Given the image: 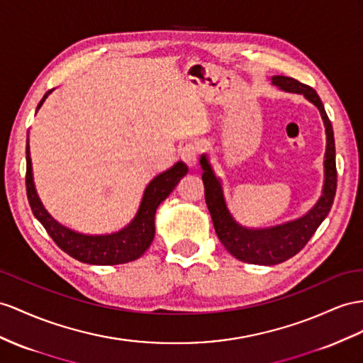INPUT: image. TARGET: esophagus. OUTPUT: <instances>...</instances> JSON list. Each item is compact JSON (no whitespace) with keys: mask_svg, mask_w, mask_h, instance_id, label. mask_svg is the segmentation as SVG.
Returning <instances> with one entry per match:
<instances>
[{"mask_svg":"<svg viewBox=\"0 0 363 363\" xmlns=\"http://www.w3.org/2000/svg\"><path fill=\"white\" fill-rule=\"evenodd\" d=\"M198 147L194 144H185L179 148V156L181 160L187 164L189 167L196 165L198 162Z\"/></svg>","mask_w":363,"mask_h":363,"instance_id":"obj_1","label":"esophagus"}]
</instances>
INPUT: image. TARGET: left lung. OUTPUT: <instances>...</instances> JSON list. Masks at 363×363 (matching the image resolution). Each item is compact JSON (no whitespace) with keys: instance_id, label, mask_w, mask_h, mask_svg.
<instances>
[{"instance_id":"obj_1","label":"left lung","mask_w":363,"mask_h":363,"mask_svg":"<svg viewBox=\"0 0 363 363\" xmlns=\"http://www.w3.org/2000/svg\"><path fill=\"white\" fill-rule=\"evenodd\" d=\"M272 84L279 90L303 95L305 99H308L311 104L318 107L322 116L325 135H327V148H325L323 161L325 179L322 196L315 202V206L303 216L288 220L285 224L267 228L244 227L230 213L220 179L213 170L208 156L203 153L199 160L203 189H206V202L219 240L231 256L242 262L256 265H276L299 253L314 235V231L319 228L323 219L328 216L337 187L336 147H334L333 125L319 95L310 86H305L288 77H272Z\"/></svg>"}]
</instances>
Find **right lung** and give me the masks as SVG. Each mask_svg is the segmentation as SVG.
<instances>
[{
	"instance_id": "right-lung-1",
	"label": "right lung",
	"mask_w": 363,
	"mask_h": 363,
	"mask_svg": "<svg viewBox=\"0 0 363 363\" xmlns=\"http://www.w3.org/2000/svg\"><path fill=\"white\" fill-rule=\"evenodd\" d=\"M53 90L55 89L45 93L38 107H36V111L41 108L44 101ZM26 162L27 199H29L35 218L41 222L45 231L62 252H66L79 262L90 265H118L132 262L141 257L153 242L155 215L157 207L173 191L182 176L189 172V167L182 161H178L169 170L156 174L147 184L136 215L125 228L111 235H84L62 225L44 208L33 182L29 135H27L26 145Z\"/></svg>"
}]
</instances>
